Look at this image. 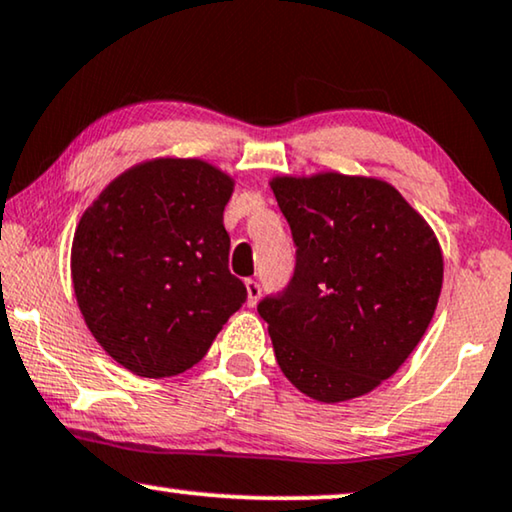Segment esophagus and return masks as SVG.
Wrapping results in <instances>:
<instances>
[{"label":"esophagus","instance_id":"1","mask_svg":"<svg viewBox=\"0 0 512 512\" xmlns=\"http://www.w3.org/2000/svg\"><path fill=\"white\" fill-rule=\"evenodd\" d=\"M246 292H248V306H255L259 297H262V285H259L257 280L248 278L246 280Z\"/></svg>","mask_w":512,"mask_h":512}]
</instances>
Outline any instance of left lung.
<instances>
[{
	"instance_id": "1",
	"label": "left lung",
	"mask_w": 512,
	"mask_h": 512,
	"mask_svg": "<svg viewBox=\"0 0 512 512\" xmlns=\"http://www.w3.org/2000/svg\"><path fill=\"white\" fill-rule=\"evenodd\" d=\"M269 185L297 246L290 285L257 306L280 371L315 401L364 397L399 371L434 318L441 243L380 178L322 171Z\"/></svg>"
}]
</instances>
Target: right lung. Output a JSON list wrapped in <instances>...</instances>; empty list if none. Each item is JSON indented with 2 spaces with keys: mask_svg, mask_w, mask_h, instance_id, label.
<instances>
[{
  "mask_svg": "<svg viewBox=\"0 0 512 512\" xmlns=\"http://www.w3.org/2000/svg\"><path fill=\"white\" fill-rule=\"evenodd\" d=\"M234 178L194 157L134 164L85 208L71 283L85 325L141 378L192 369L248 292L229 273Z\"/></svg>",
  "mask_w": 512,
  "mask_h": 512,
  "instance_id": "obj_1",
  "label": "right lung"
}]
</instances>
